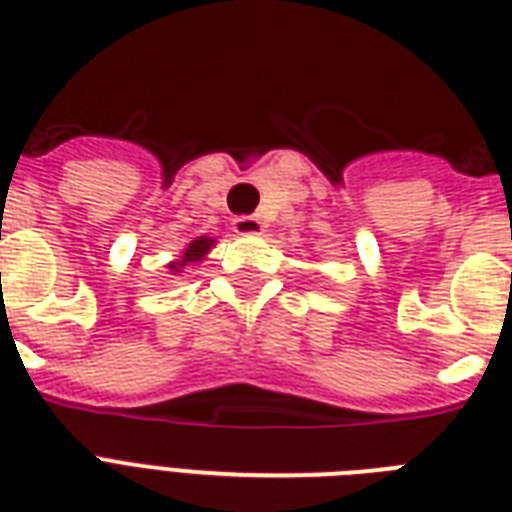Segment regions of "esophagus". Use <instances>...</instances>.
<instances>
[{
	"instance_id": "obj_1",
	"label": "esophagus",
	"mask_w": 512,
	"mask_h": 512,
	"mask_svg": "<svg viewBox=\"0 0 512 512\" xmlns=\"http://www.w3.org/2000/svg\"><path fill=\"white\" fill-rule=\"evenodd\" d=\"M233 231L239 233V236H260L265 231V225L260 217L255 215H241L233 220Z\"/></svg>"
}]
</instances>
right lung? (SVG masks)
<instances>
[{"label":"right lung","instance_id":"obj_1","mask_svg":"<svg viewBox=\"0 0 512 512\" xmlns=\"http://www.w3.org/2000/svg\"><path fill=\"white\" fill-rule=\"evenodd\" d=\"M215 247V236H199V239H193L188 247L183 249V255L177 257V260H172L170 265H167V271H170V276H177V273H183V268H188V265H196L201 263L204 257L209 255V249Z\"/></svg>","mask_w":512,"mask_h":512}]
</instances>
